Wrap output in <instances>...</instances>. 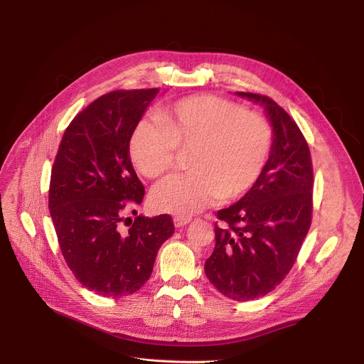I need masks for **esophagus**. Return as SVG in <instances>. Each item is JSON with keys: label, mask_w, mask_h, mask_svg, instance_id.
I'll return each mask as SVG.
<instances>
[{"label": "esophagus", "mask_w": 364, "mask_h": 364, "mask_svg": "<svg viewBox=\"0 0 364 364\" xmlns=\"http://www.w3.org/2000/svg\"><path fill=\"white\" fill-rule=\"evenodd\" d=\"M190 221H192V218H190V217H176L174 218V225L177 227V228H180V227H184L186 224H188Z\"/></svg>", "instance_id": "obj_1"}]
</instances>
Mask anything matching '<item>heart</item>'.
<instances>
[{"instance_id":"heart-1","label":"heart","mask_w":364,"mask_h":364,"mask_svg":"<svg viewBox=\"0 0 364 364\" xmlns=\"http://www.w3.org/2000/svg\"><path fill=\"white\" fill-rule=\"evenodd\" d=\"M140 121L129 140L131 159L147 178L176 166L180 151L192 155V172L153 190L162 213L188 217L220 199L236 200L258 183L270 161L273 129L261 113L217 95H192Z\"/></svg>"}]
</instances>
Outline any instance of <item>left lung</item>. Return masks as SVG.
Instances as JSON below:
<instances>
[{"mask_svg":"<svg viewBox=\"0 0 364 364\" xmlns=\"http://www.w3.org/2000/svg\"><path fill=\"white\" fill-rule=\"evenodd\" d=\"M264 106L273 149L258 183L235 205L220 209L215 247L205 274L235 301L272 292L294 267L313 215V164L307 140L283 107L267 95L237 92Z\"/></svg>","mask_w":364,"mask_h":364,"instance_id":"obj_1","label":"left lung"}]
</instances>
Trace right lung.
Listing matches in <instances>:
<instances>
[{
  "mask_svg": "<svg viewBox=\"0 0 364 364\" xmlns=\"http://www.w3.org/2000/svg\"><path fill=\"white\" fill-rule=\"evenodd\" d=\"M158 92L118 90L90 103L66 128L53 164L48 208L62 255L84 288L102 296L137 292L174 233L168 214L125 218L144 196L129 140Z\"/></svg>",
  "mask_w": 364,
  "mask_h": 364,
  "instance_id": "1",
  "label": "right lung"
}]
</instances>
